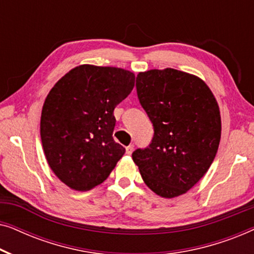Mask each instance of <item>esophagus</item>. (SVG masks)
Masks as SVG:
<instances>
[{
    "instance_id": "1",
    "label": "esophagus",
    "mask_w": 254,
    "mask_h": 254,
    "mask_svg": "<svg viewBox=\"0 0 254 254\" xmlns=\"http://www.w3.org/2000/svg\"><path fill=\"white\" fill-rule=\"evenodd\" d=\"M134 150V145L133 144H129L128 147H126V152L127 155H131V152Z\"/></svg>"
}]
</instances>
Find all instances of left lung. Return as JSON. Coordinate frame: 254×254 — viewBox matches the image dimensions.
I'll use <instances>...</instances> for the list:
<instances>
[{"instance_id":"left-lung-1","label":"left lung","mask_w":254,"mask_h":254,"mask_svg":"<svg viewBox=\"0 0 254 254\" xmlns=\"http://www.w3.org/2000/svg\"><path fill=\"white\" fill-rule=\"evenodd\" d=\"M136 91L154 137L131 157L142 179L163 197L186 193L210 168L221 140L217 102L206 83L177 69L140 72Z\"/></svg>"}]
</instances>
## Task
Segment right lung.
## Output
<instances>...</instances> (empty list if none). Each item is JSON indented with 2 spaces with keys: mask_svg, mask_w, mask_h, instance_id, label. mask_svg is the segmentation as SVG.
I'll list each match as a JSON object with an SVG mask.
<instances>
[{
  "mask_svg": "<svg viewBox=\"0 0 254 254\" xmlns=\"http://www.w3.org/2000/svg\"><path fill=\"white\" fill-rule=\"evenodd\" d=\"M133 72L82 64L59 79L45 99L40 136L48 165L76 190L106 180L125 149L113 140V111L134 88Z\"/></svg>",
  "mask_w": 254,
  "mask_h": 254,
  "instance_id": "1",
  "label": "right lung"
}]
</instances>
